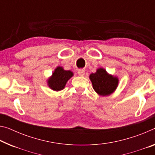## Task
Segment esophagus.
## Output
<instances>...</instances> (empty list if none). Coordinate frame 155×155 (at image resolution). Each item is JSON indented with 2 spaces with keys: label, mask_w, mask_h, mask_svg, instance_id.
Here are the masks:
<instances>
[{
  "label": "esophagus",
  "mask_w": 155,
  "mask_h": 155,
  "mask_svg": "<svg viewBox=\"0 0 155 155\" xmlns=\"http://www.w3.org/2000/svg\"><path fill=\"white\" fill-rule=\"evenodd\" d=\"M78 76H80V77H83L85 74V72L83 70H78Z\"/></svg>",
  "instance_id": "esophagus-1"
}]
</instances>
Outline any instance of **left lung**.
<instances>
[{
    "mask_svg": "<svg viewBox=\"0 0 155 155\" xmlns=\"http://www.w3.org/2000/svg\"><path fill=\"white\" fill-rule=\"evenodd\" d=\"M93 89L101 97L110 96L116 90L119 85V78L110 74L104 68H100L95 73L90 75Z\"/></svg>",
    "mask_w": 155,
    "mask_h": 155,
    "instance_id": "obj_1",
    "label": "left lung"
}]
</instances>
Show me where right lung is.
Masks as SVG:
<instances>
[{
	"label": "right lung",
	"instance_id": "obj_1",
	"mask_svg": "<svg viewBox=\"0 0 155 155\" xmlns=\"http://www.w3.org/2000/svg\"><path fill=\"white\" fill-rule=\"evenodd\" d=\"M73 76L74 74L72 71L65 70L63 67L58 66L47 81L48 85L54 91H61L64 89L68 81Z\"/></svg>",
	"mask_w": 155,
	"mask_h": 155
}]
</instances>
